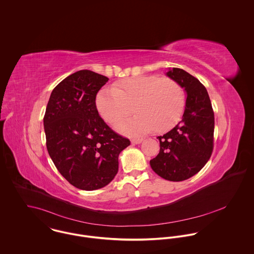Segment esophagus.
Returning a JSON list of instances; mask_svg holds the SVG:
<instances>
[{
  "instance_id": "1",
  "label": "esophagus",
  "mask_w": 254,
  "mask_h": 254,
  "mask_svg": "<svg viewBox=\"0 0 254 254\" xmlns=\"http://www.w3.org/2000/svg\"><path fill=\"white\" fill-rule=\"evenodd\" d=\"M131 142H132L133 144H140V143L143 142V139H142V138H134V139H132Z\"/></svg>"
}]
</instances>
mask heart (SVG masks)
<instances>
[{
	"instance_id": "1",
	"label": "heart",
	"mask_w": 254,
	"mask_h": 254,
	"mask_svg": "<svg viewBox=\"0 0 254 254\" xmlns=\"http://www.w3.org/2000/svg\"><path fill=\"white\" fill-rule=\"evenodd\" d=\"M186 96L181 85L171 78L139 76L116 82L102 89L96 98L101 116L111 125L123 121L133 111L137 116L119 125L125 133H161L181 119Z\"/></svg>"
}]
</instances>
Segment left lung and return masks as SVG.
I'll return each instance as SVG.
<instances>
[{"label":"left lung","instance_id":"1","mask_svg":"<svg viewBox=\"0 0 254 254\" xmlns=\"http://www.w3.org/2000/svg\"><path fill=\"white\" fill-rule=\"evenodd\" d=\"M167 76L187 93L181 121L168 133L158 136L159 153L149 163L152 170L168 181L187 180L209 160L214 145V112L205 87L192 75L173 67Z\"/></svg>","mask_w":254,"mask_h":254}]
</instances>
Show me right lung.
<instances>
[{"mask_svg":"<svg viewBox=\"0 0 254 254\" xmlns=\"http://www.w3.org/2000/svg\"><path fill=\"white\" fill-rule=\"evenodd\" d=\"M109 78L79 70L53 90L44 116L48 152L60 173L85 190L106 187L118 172V155L130 140L100 116L96 97Z\"/></svg>","mask_w":254,"mask_h":254,"instance_id":"right-lung-1","label":"right lung"}]
</instances>
